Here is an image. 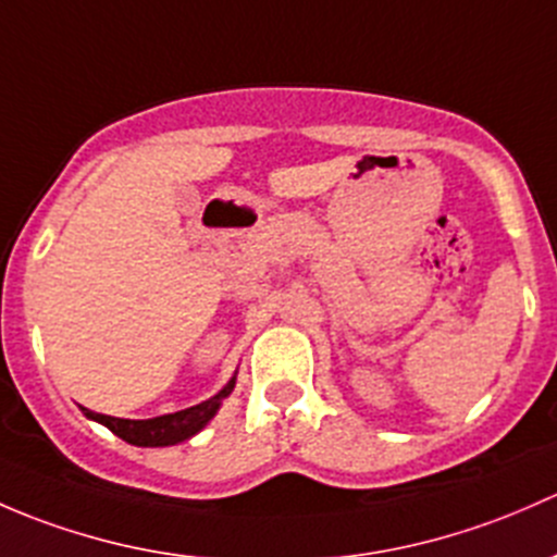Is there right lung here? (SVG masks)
<instances>
[{
  "label": "right lung",
  "instance_id": "right-lung-1",
  "mask_svg": "<svg viewBox=\"0 0 557 557\" xmlns=\"http://www.w3.org/2000/svg\"><path fill=\"white\" fill-rule=\"evenodd\" d=\"M233 386H236V377L222 388L216 397L206 399V403L187 407V410L169 412V416L147 418V421H128V418H112L104 412H94L88 407H83V412L94 421L104 423L112 434H117L120 440L131 445H141V448H163V445H176L190 440L193 434H198L206 423L214 418V412L220 410V403L225 397H231Z\"/></svg>",
  "mask_w": 557,
  "mask_h": 557
}]
</instances>
